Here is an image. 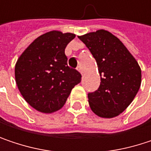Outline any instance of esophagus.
Returning a JSON list of instances; mask_svg holds the SVG:
<instances>
[{
	"label": "esophagus",
	"mask_w": 151,
	"mask_h": 151,
	"mask_svg": "<svg viewBox=\"0 0 151 151\" xmlns=\"http://www.w3.org/2000/svg\"><path fill=\"white\" fill-rule=\"evenodd\" d=\"M77 70L81 73V74H83V70H82V68H81V66H78L77 67Z\"/></svg>",
	"instance_id": "34e87169"
}]
</instances>
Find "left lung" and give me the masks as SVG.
<instances>
[{
    "mask_svg": "<svg viewBox=\"0 0 151 151\" xmlns=\"http://www.w3.org/2000/svg\"><path fill=\"white\" fill-rule=\"evenodd\" d=\"M96 60L101 85L88 93L92 111L100 117L113 118L133 101L142 81L141 68L119 38L105 29L78 37Z\"/></svg>",
    "mask_w": 151,
    "mask_h": 151,
    "instance_id": "8db88e82",
    "label": "left lung"
}]
</instances>
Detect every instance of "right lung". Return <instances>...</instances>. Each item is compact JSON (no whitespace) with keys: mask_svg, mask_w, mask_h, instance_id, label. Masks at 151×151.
Masks as SVG:
<instances>
[{"mask_svg":"<svg viewBox=\"0 0 151 151\" xmlns=\"http://www.w3.org/2000/svg\"><path fill=\"white\" fill-rule=\"evenodd\" d=\"M73 33L52 30L38 37L22 53L15 67L18 89L36 110L51 114L65 105L81 74L68 66L66 45Z\"/></svg>","mask_w":151,"mask_h":151,"instance_id":"obj_1","label":"right lung"}]
</instances>
